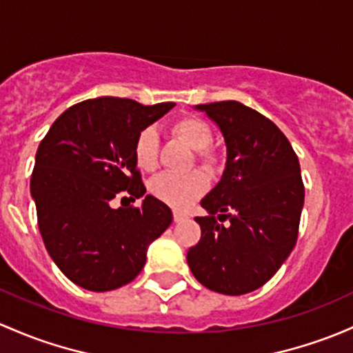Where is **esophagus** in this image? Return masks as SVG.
<instances>
[{"label": "esophagus", "mask_w": 353, "mask_h": 353, "mask_svg": "<svg viewBox=\"0 0 353 353\" xmlns=\"http://www.w3.org/2000/svg\"><path fill=\"white\" fill-rule=\"evenodd\" d=\"M186 218H188L186 214L179 213V211H174V221H176V223H179V221H184Z\"/></svg>", "instance_id": "1"}]
</instances>
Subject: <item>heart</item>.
Here are the masks:
<instances>
[{
    "mask_svg": "<svg viewBox=\"0 0 353 353\" xmlns=\"http://www.w3.org/2000/svg\"><path fill=\"white\" fill-rule=\"evenodd\" d=\"M172 133L198 152V161L205 169L213 170L218 159L210 150L213 143V130L198 117H184L172 123ZM133 161L143 172H152L159 164V137L154 127L140 130L133 142ZM152 196L176 210H186L196 199L201 198L208 189V179L203 172L189 174H161L152 179Z\"/></svg>",
    "mask_w": 353,
    "mask_h": 353,
    "instance_id": "heart-1",
    "label": "heart"
}]
</instances>
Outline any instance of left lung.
<instances>
[{
    "label": "left lung",
    "instance_id": "8db88e82",
    "mask_svg": "<svg viewBox=\"0 0 353 353\" xmlns=\"http://www.w3.org/2000/svg\"><path fill=\"white\" fill-rule=\"evenodd\" d=\"M218 125L226 145L223 176L194 218L201 240L188 264L205 288L240 296L264 285L298 240L304 186L298 155L269 118L239 101L196 105ZM228 225L218 224L216 216Z\"/></svg>",
    "mask_w": 353,
    "mask_h": 353
}]
</instances>
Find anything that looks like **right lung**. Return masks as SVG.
I'll use <instances>...</instances> for the list:
<instances>
[{
  "instance_id": "add662e5",
  "label": "right lung",
  "mask_w": 353,
  "mask_h": 353,
  "mask_svg": "<svg viewBox=\"0 0 353 353\" xmlns=\"http://www.w3.org/2000/svg\"><path fill=\"white\" fill-rule=\"evenodd\" d=\"M174 106L86 99L65 110L40 142L30 192L47 252L74 284L103 292L132 283L148 245L172 223L170 208L150 194L140 208L111 201L125 192L133 201L145 194L133 142Z\"/></svg>"
}]
</instances>
